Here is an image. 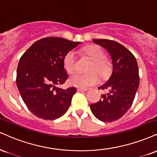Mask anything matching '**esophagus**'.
<instances>
[{
    "label": "esophagus",
    "mask_w": 157,
    "mask_h": 157,
    "mask_svg": "<svg viewBox=\"0 0 157 157\" xmlns=\"http://www.w3.org/2000/svg\"><path fill=\"white\" fill-rule=\"evenodd\" d=\"M77 90L78 92H84V91H87L88 89H86V88H77Z\"/></svg>",
    "instance_id": "1"
}]
</instances>
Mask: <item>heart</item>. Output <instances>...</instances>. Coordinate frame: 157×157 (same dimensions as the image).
<instances>
[{
  "mask_svg": "<svg viewBox=\"0 0 157 157\" xmlns=\"http://www.w3.org/2000/svg\"><path fill=\"white\" fill-rule=\"evenodd\" d=\"M85 53L93 60L89 71L91 72L84 74L76 72L69 77V82L71 86L81 88H86L94 86L99 82V77L105 78L109 75L111 70V63L105 59L103 50L97 45H90L83 49ZM63 67L68 73H71L75 69V56L73 51H70L63 58Z\"/></svg>",
  "mask_w": 157,
  "mask_h": 157,
  "instance_id": "heart-1",
  "label": "heart"
}]
</instances>
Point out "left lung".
I'll list each match as a JSON object with an SVG mask.
<instances>
[{
    "label": "left lung",
    "mask_w": 157,
    "mask_h": 157,
    "mask_svg": "<svg viewBox=\"0 0 157 157\" xmlns=\"http://www.w3.org/2000/svg\"><path fill=\"white\" fill-rule=\"evenodd\" d=\"M95 44L106 50L112 60V74L99 89H107L101 99L90 105L94 116L104 122L119 119L132 105L140 83L137 60L133 54L117 41L93 39Z\"/></svg>",
    "instance_id": "obj_1"
}]
</instances>
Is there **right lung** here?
<instances>
[{
  "label": "right lung",
  "instance_id": "add662e5",
  "mask_svg": "<svg viewBox=\"0 0 157 157\" xmlns=\"http://www.w3.org/2000/svg\"><path fill=\"white\" fill-rule=\"evenodd\" d=\"M80 41L60 37L38 40L20 58L17 70V86L29 110L38 118L55 120L66 113L75 87L64 90L56 87L68 79L63 58Z\"/></svg>",
  "mask_w": 157,
  "mask_h": 157
}]
</instances>
